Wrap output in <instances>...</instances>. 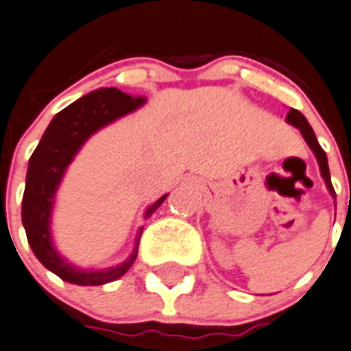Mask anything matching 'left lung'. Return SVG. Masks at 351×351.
Segmentation results:
<instances>
[{"mask_svg":"<svg viewBox=\"0 0 351 351\" xmlns=\"http://www.w3.org/2000/svg\"><path fill=\"white\" fill-rule=\"evenodd\" d=\"M287 121H289L291 125H294L300 132H302V135L305 137L307 144L311 146V149L314 152V155H316L317 162H319L321 175H323V178H325L326 187H328V191L332 193V196H335L334 185H332V182H330V171H328V160H326V153L323 152V148H321L319 143H317L316 135H314V130H312L311 125H308V121L303 117L302 112L294 110V108H291L289 114H287Z\"/></svg>","mask_w":351,"mask_h":351,"instance_id":"left-lung-1","label":"left lung"}]
</instances>
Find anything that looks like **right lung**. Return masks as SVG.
Returning <instances> with one entry per match:
<instances>
[{"label":"right lung","instance_id":"1","mask_svg":"<svg viewBox=\"0 0 351 351\" xmlns=\"http://www.w3.org/2000/svg\"><path fill=\"white\" fill-rule=\"evenodd\" d=\"M144 101L146 98L143 96L134 98L116 87L94 90L58 112L44 132L39 146L32 153L28 173H26L25 194H23V212H21L23 225H25L26 237L35 257L49 271L60 276L62 280L78 285L107 284L125 275L137 258L139 239H137L134 253L119 266L105 271L75 269L67 262L62 261L53 248L51 239H49V214H51L53 198L62 180V175L85 139L99 130L101 126L108 125L110 121L141 107ZM166 196H162L158 202L153 203L146 210V217L152 216L153 212L160 207Z\"/></svg>","mask_w":351,"mask_h":351}]
</instances>
